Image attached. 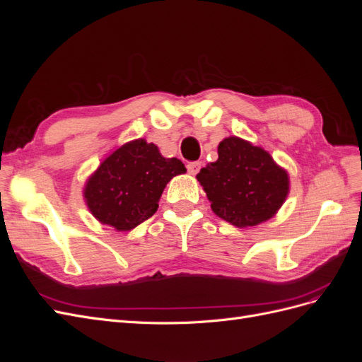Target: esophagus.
<instances>
[{
  "instance_id": "esophagus-1",
  "label": "esophagus",
  "mask_w": 362,
  "mask_h": 362,
  "mask_svg": "<svg viewBox=\"0 0 362 362\" xmlns=\"http://www.w3.org/2000/svg\"><path fill=\"white\" fill-rule=\"evenodd\" d=\"M201 166H202L201 161H190V163H187V170H189V173L196 175L199 172Z\"/></svg>"
}]
</instances>
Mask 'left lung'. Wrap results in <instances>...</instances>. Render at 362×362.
Wrapping results in <instances>:
<instances>
[{
	"instance_id": "8db88e82",
	"label": "left lung",
	"mask_w": 362,
	"mask_h": 362,
	"mask_svg": "<svg viewBox=\"0 0 362 362\" xmlns=\"http://www.w3.org/2000/svg\"><path fill=\"white\" fill-rule=\"evenodd\" d=\"M217 154V161L196 175L214 214L237 228L275 216L290 190L287 170L267 151L235 136L223 139Z\"/></svg>"
}]
</instances>
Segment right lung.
I'll return each mask as SVG.
<instances>
[{
  "label": "right lung",
  "mask_w": 362,
  "mask_h": 362,
  "mask_svg": "<svg viewBox=\"0 0 362 362\" xmlns=\"http://www.w3.org/2000/svg\"><path fill=\"white\" fill-rule=\"evenodd\" d=\"M185 172L178 158H164L157 145L137 139L105 157L84 185L90 213L116 231H131L157 211L166 184Z\"/></svg>",
  "instance_id": "1"
}]
</instances>
